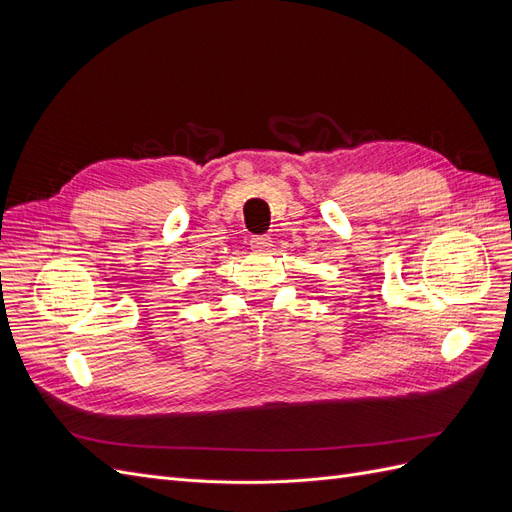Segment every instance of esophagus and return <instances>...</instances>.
<instances>
[{
    "mask_svg": "<svg viewBox=\"0 0 512 512\" xmlns=\"http://www.w3.org/2000/svg\"><path fill=\"white\" fill-rule=\"evenodd\" d=\"M250 247H252V252H258V254L267 252L269 247H271V237H267V235H262V237H252Z\"/></svg>",
    "mask_w": 512,
    "mask_h": 512,
    "instance_id": "esophagus-1",
    "label": "esophagus"
}]
</instances>
